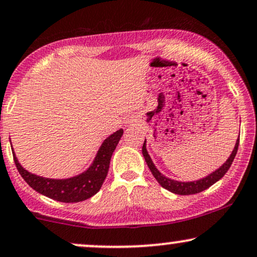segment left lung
Instances as JSON below:
<instances>
[{"mask_svg": "<svg viewBox=\"0 0 257 257\" xmlns=\"http://www.w3.org/2000/svg\"><path fill=\"white\" fill-rule=\"evenodd\" d=\"M238 145H239V137L237 139L236 145H234V148L232 153H231V156L228 157V159L222 164L220 168L215 170L214 172H212L211 175L206 176L205 178L199 179V181H194V182H178V181H175V179H170L160 174L158 169L154 166L152 159H151L150 154L147 152L146 140H145L144 145H142V154H144L145 160H146L148 168H150L151 172H152V175L154 176V178L158 181V183L162 185L163 188H165V189H168L169 191H171V193L174 194H178V195H191V194H197V193H201V191L208 189V188L214 184L215 182H218L219 179L224 177V175L226 174L227 170L230 169L234 157H236L237 151H238Z\"/></svg>", "mask_w": 257, "mask_h": 257, "instance_id": "left-lung-1", "label": "left lung"}]
</instances>
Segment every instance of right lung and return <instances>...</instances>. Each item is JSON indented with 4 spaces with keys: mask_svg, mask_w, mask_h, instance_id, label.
<instances>
[{
    "mask_svg": "<svg viewBox=\"0 0 257 257\" xmlns=\"http://www.w3.org/2000/svg\"><path fill=\"white\" fill-rule=\"evenodd\" d=\"M122 135L123 129H119L110 135L101 144L93 164L81 175L72 178L51 179L31 174L20 165L15 154H13L14 163L21 177L32 189L38 191L39 194H43L52 200L60 201V202H80L95 195L101 188L109 171L111 156Z\"/></svg>",
    "mask_w": 257,
    "mask_h": 257,
    "instance_id": "obj_1",
    "label": "right lung"
}]
</instances>
